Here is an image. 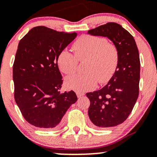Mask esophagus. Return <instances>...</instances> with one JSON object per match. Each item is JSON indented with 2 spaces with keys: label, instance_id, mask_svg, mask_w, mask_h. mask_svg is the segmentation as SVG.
<instances>
[{
  "label": "esophagus",
  "instance_id": "obj_1",
  "mask_svg": "<svg viewBox=\"0 0 157 157\" xmlns=\"http://www.w3.org/2000/svg\"><path fill=\"white\" fill-rule=\"evenodd\" d=\"M77 96H78V98H80L82 97L85 95V94L83 93V92H77Z\"/></svg>",
  "mask_w": 157,
  "mask_h": 157
}]
</instances>
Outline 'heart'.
Here are the masks:
<instances>
[{"instance_id": "1", "label": "heart", "mask_w": 157, "mask_h": 157, "mask_svg": "<svg viewBox=\"0 0 157 157\" xmlns=\"http://www.w3.org/2000/svg\"><path fill=\"white\" fill-rule=\"evenodd\" d=\"M75 55L63 50L57 57V65L63 73H73L78 60L87 59L84 75L75 74L66 79V86L78 92H86L100 84L107 82L116 71L119 62V52L114 44L108 43L104 37L85 35L72 45Z\"/></svg>"}]
</instances>
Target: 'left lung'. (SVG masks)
<instances>
[{
  "label": "left lung",
  "mask_w": 157,
  "mask_h": 157,
  "mask_svg": "<svg viewBox=\"0 0 157 157\" xmlns=\"http://www.w3.org/2000/svg\"><path fill=\"white\" fill-rule=\"evenodd\" d=\"M88 34L107 37L117 48L119 62L107 85L88 92L90 101L88 115L95 127H114L127 120L137 100L140 79L139 50L134 37L116 23L88 30Z\"/></svg>",
  "instance_id": "left-lung-1"
}]
</instances>
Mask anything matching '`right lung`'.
<instances>
[{
    "label": "right lung",
    "instance_id": "1",
    "mask_svg": "<svg viewBox=\"0 0 157 157\" xmlns=\"http://www.w3.org/2000/svg\"><path fill=\"white\" fill-rule=\"evenodd\" d=\"M76 33L57 32L45 26L32 28L19 42L13 67L14 98L23 117L43 129H55L78 100L74 91L60 93L59 54Z\"/></svg>",
    "mask_w": 157,
    "mask_h": 157
}]
</instances>
